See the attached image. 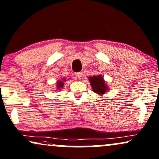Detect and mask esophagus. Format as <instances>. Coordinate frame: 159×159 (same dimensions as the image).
<instances>
[{
  "label": "esophagus",
  "mask_w": 159,
  "mask_h": 159,
  "mask_svg": "<svg viewBox=\"0 0 159 159\" xmlns=\"http://www.w3.org/2000/svg\"><path fill=\"white\" fill-rule=\"evenodd\" d=\"M82 75H83V73L82 72H76L75 73V76L77 78H78V79H81V78H82Z\"/></svg>",
  "instance_id": "1"
}]
</instances>
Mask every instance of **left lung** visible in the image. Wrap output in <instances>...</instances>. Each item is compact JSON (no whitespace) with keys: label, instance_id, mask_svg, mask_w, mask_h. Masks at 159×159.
I'll return each mask as SVG.
<instances>
[{"label":"left lung","instance_id":"1","mask_svg":"<svg viewBox=\"0 0 159 159\" xmlns=\"http://www.w3.org/2000/svg\"><path fill=\"white\" fill-rule=\"evenodd\" d=\"M89 80H90L93 90L95 93L98 94H104L106 93L107 88H106V84L102 76L97 75L90 77Z\"/></svg>","mask_w":159,"mask_h":159}]
</instances>
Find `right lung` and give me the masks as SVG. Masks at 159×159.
Here are the masks:
<instances>
[{"instance_id":"right-lung-1","label":"right lung","mask_w":159,"mask_h":159,"mask_svg":"<svg viewBox=\"0 0 159 159\" xmlns=\"http://www.w3.org/2000/svg\"><path fill=\"white\" fill-rule=\"evenodd\" d=\"M63 81H66V80H63ZM62 83H63V82H62L61 81H59V82L57 83V84H58V86H57V88L60 89V88H62V87H63V84H62Z\"/></svg>"}]
</instances>
